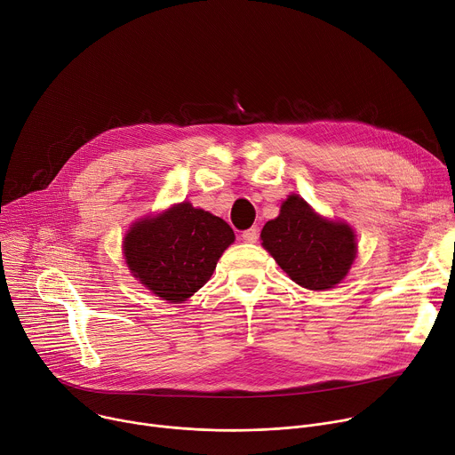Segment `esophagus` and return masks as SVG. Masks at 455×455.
Listing matches in <instances>:
<instances>
[{"instance_id": "1", "label": "esophagus", "mask_w": 455, "mask_h": 455, "mask_svg": "<svg viewBox=\"0 0 455 455\" xmlns=\"http://www.w3.org/2000/svg\"><path fill=\"white\" fill-rule=\"evenodd\" d=\"M241 237H243V241H246V243H256L258 237H259V230H258L256 227H252V228H249V230H244V232L241 234Z\"/></svg>"}]
</instances>
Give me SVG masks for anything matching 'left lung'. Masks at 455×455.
Wrapping results in <instances>:
<instances>
[{
	"label": "left lung",
	"instance_id": "1",
	"mask_svg": "<svg viewBox=\"0 0 455 455\" xmlns=\"http://www.w3.org/2000/svg\"><path fill=\"white\" fill-rule=\"evenodd\" d=\"M263 246L292 281L308 291L334 288L355 258V235L345 223L319 218L299 196H288L261 230Z\"/></svg>",
	"mask_w": 455,
	"mask_h": 455
}]
</instances>
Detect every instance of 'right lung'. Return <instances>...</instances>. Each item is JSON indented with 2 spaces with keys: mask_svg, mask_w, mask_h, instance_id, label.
Segmentation results:
<instances>
[{
  "mask_svg": "<svg viewBox=\"0 0 455 455\" xmlns=\"http://www.w3.org/2000/svg\"><path fill=\"white\" fill-rule=\"evenodd\" d=\"M234 241L227 221L190 203L132 225L123 251L132 274L157 298L181 303L211 279Z\"/></svg>",
  "mask_w": 455,
  "mask_h": 455,
  "instance_id": "add662e5",
  "label": "right lung"
}]
</instances>
